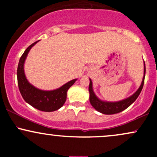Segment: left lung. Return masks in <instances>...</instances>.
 Listing matches in <instances>:
<instances>
[{
	"label": "left lung",
	"mask_w": 157,
	"mask_h": 157,
	"mask_svg": "<svg viewBox=\"0 0 157 157\" xmlns=\"http://www.w3.org/2000/svg\"><path fill=\"white\" fill-rule=\"evenodd\" d=\"M145 75V71H144ZM144 81H145V75H144L143 80H142V84L140 87L139 88L137 91L135 92L132 96L128 97V98L125 99V100H122L120 102H103L99 100L96 97V95L94 93L92 89V82H91V79H90V83L89 87V91L90 94L89 100L91 102V105L97 111L99 112L104 113V114H114V113L121 112L124 110L127 109L129 105L134 102L136 100L140 92H141L142 88H143Z\"/></svg>",
	"instance_id": "left-lung-1"
}]
</instances>
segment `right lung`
Instances as JSON below:
<instances>
[{
    "label": "right lung",
    "instance_id": "right-lung-1",
    "mask_svg": "<svg viewBox=\"0 0 157 157\" xmlns=\"http://www.w3.org/2000/svg\"><path fill=\"white\" fill-rule=\"evenodd\" d=\"M37 42L30 45L20 58L17 71V84L25 101L40 111L50 112L60 109L63 105L66 100L67 91L77 80L69 81L62 87L49 91H42L32 86L25 77L23 64L29 50Z\"/></svg>",
    "mask_w": 157,
    "mask_h": 157
}]
</instances>
